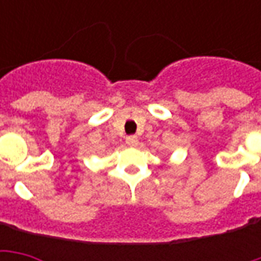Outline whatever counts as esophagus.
<instances>
[{
    "label": "esophagus",
    "instance_id": "esophagus-1",
    "mask_svg": "<svg viewBox=\"0 0 261 261\" xmlns=\"http://www.w3.org/2000/svg\"><path fill=\"white\" fill-rule=\"evenodd\" d=\"M125 144L128 145V147H137V144H138V138L136 136H130L125 138Z\"/></svg>",
    "mask_w": 261,
    "mask_h": 261
}]
</instances>
